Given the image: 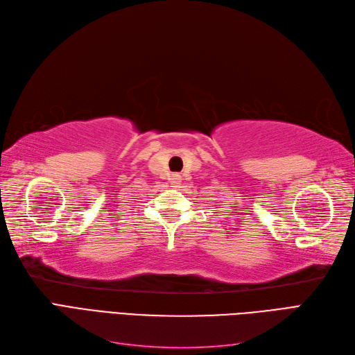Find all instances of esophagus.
Listing matches in <instances>:
<instances>
[{"label": "esophagus", "instance_id": "obj_1", "mask_svg": "<svg viewBox=\"0 0 355 355\" xmlns=\"http://www.w3.org/2000/svg\"><path fill=\"white\" fill-rule=\"evenodd\" d=\"M171 182H173V184H178V182H180V175L171 176Z\"/></svg>", "mask_w": 355, "mask_h": 355}]
</instances>
